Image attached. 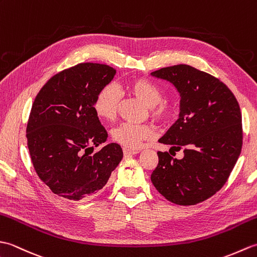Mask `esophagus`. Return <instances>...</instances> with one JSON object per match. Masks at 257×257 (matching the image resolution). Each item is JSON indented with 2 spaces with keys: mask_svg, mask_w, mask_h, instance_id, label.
I'll return each mask as SVG.
<instances>
[{
  "mask_svg": "<svg viewBox=\"0 0 257 257\" xmlns=\"http://www.w3.org/2000/svg\"><path fill=\"white\" fill-rule=\"evenodd\" d=\"M139 154L138 150H134V149H128V148H123V155L124 156H130V155H137Z\"/></svg>",
  "mask_w": 257,
  "mask_h": 257,
  "instance_id": "esophagus-1",
  "label": "esophagus"
}]
</instances>
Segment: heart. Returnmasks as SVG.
I'll list each match as a JSON object with an SVG mask.
<instances>
[{
    "label": "heart",
    "instance_id": "obj_1",
    "mask_svg": "<svg viewBox=\"0 0 257 257\" xmlns=\"http://www.w3.org/2000/svg\"><path fill=\"white\" fill-rule=\"evenodd\" d=\"M129 91L149 107L151 117L161 123H167L176 117L177 103L162 99V90L152 81L145 78H136L128 85ZM120 100V91L112 84L106 85L98 92L94 101V110L101 119L112 120L116 117ZM155 129L148 123L123 122L113 128L111 137L114 143L124 148L136 149L145 140L154 138Z\"/></svg>",
    "mask_w": 257,
    "mask_h": 257
}]
</instances>
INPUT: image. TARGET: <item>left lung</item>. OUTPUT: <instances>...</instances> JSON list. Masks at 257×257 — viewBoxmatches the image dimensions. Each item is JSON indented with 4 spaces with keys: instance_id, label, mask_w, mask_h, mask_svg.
Masks as SVG:
<instances>
[{
    "instance_id": "1",
    "label": "left lung",
    "mask_w": 257,
    "mask_h": 257,
    "mask_svg": "<svg viewBox=\"0 0 257 257\" xmlns=\"http://www.w3.org/2000/svg\"><path fill=\"white\" fill-rule=\"evenodd\" d=\"M151 75L170 81L181 96L179 119L159 143L170 145L169 152L185 154L179 161L158 151L151 181L168 201L194 205L214 195L235 166L243 144L241 109L225 84L189 65Z\"/></svg>"
}]
</instances>
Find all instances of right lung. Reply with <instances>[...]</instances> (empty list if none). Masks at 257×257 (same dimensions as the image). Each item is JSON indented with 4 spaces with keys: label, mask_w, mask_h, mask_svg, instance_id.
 Segmentation results:
<instances>
[{
    "label": "right lung",
    "mask_w": 257,
    "mask_h": 257,
    "mask_svg": "<svg viewBox=\"0 0 257 257\" xmlns=\"http://www.w3.org/2000/svg\"><path fill=\"white\" fill-rule=\"evenodd\" d=\"M114 74L106 64H77L48 79L33 102L26 127L31 160L42 181L65 199L97 193L122 159L118 144L91 154L108 137L95 98Z\"/></svg>",
    "instance_id": "1"
}]
</instances>
